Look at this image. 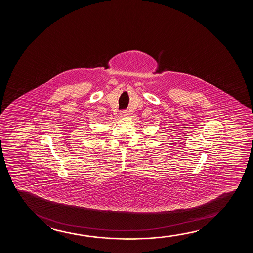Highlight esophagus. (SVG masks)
Returning <instances> with one entry per match:
<instances>
[{
	"label": "esophagus",
	"instance_id": "34e87169",
	"mask_svg": "<svg viewBox=\"0 0 253 253\" xmlns=\"http://www.w3.org/2000/svg\"><path fill=\"white\" fill-rule=\"evenodd\" d=\"M120 115H121L122 117L127 116L128 115V111L127 110H123V111H120Z\"/></svg>",
	"mask_w": 253,
	"mask_h": 253
}]
</instances>
